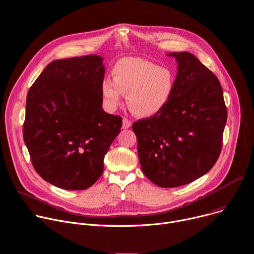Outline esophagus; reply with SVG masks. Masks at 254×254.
<instances>
[{"instance_id":"34e87169","label":"esophagus","mask_w":254,"mask_h":254,"mask_svg":"<svg viewBox=\"0 0 254 254\" xmlns=\"http://www.w3.org/2000/svg\"><path fill=\"white\" fill-rule=\"evenodd\" d=\"M130 127H131V122L125 117L123 120V128L127 129V128H129Z\"/></svg>"}]
</instances>
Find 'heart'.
<instances>
[{"label": "heart", "mask_w": 254, "mask_h": 254, "mask_svg": "<svg viewBox=\"0 0 254 254\" xmlns=\"http://www.w3.org/2000/svg\"><path fill=\"white\" fill-rule=\"evenodd\" d=\"M112 80L101 82V97L108 110L122 103V95L132 114L149 117L159 113L173 96L176 74L165 66L141 58H123L111 70Z\"/></svg>", "instance_id": "heart-1"}]
</instances>
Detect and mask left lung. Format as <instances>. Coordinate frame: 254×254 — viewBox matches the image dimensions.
Masks as SVG:
<instances>
[{"instance_id":"obj_1","label":"left lung","mask_w":254,"mask_h":254,"mask_svg":"<svg viewBox=\"0 0 254 254\" xmlns=\"http://www.w3.org/2000/svg\"><path fill=\"white\" fill-rule=\"evenodd\" d=\"M178 61L173 96L157 114L132 124L144 175L163 188L205 175L223 147L227 107L219 80L189 52Z\"/></svg>"}]
</instances>
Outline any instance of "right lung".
I'll list each match as a JSON object with an SVG mask.
<instances>
[{
    "mask_svg": "<svg viewBox=\"0 0 254 254\" xmlns=\"http://www.w3.org/2000/svg\"><path fill=\"white\" fill-rule=\"evenodd\" d=\"M105 69L97 55L55 60L26 97L23 139L36 172L64 190H84L103 173L123 118L102 108Z\"/></svg>",
    "mask_w": 254,
    "mask_h": 254,
    "instance_id": "obj_1",
    "label": "right lung"
}]
</instances>
